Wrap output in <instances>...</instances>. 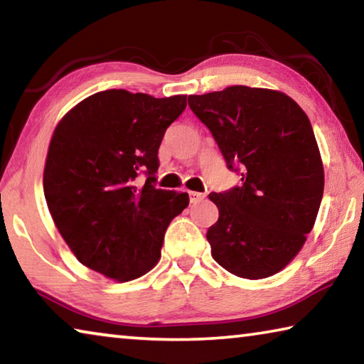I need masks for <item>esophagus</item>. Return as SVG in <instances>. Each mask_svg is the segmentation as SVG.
I'll return each mask as SVG.
<instances>
[{
    "label": "esophagus",
    "instance_id": "esophagus-1",
    "mask_svg": "<svg viewBox=\"0 0 364 364\" xmlns=\"http://www.w3.org/2000/svg\"><path fill=\"white\" fill-rule=\"evenodd\" d=\"M205 194L204 193H196V191H189V200L191 204H197V202H200L204 199Z\"/></svg>",
    "mask_w": 364,
    "mask_h": 364
}]
</instances>
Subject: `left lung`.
<instances>
[{"mask_svg": "<svg viewBox=\"0 0 364 364\" xmlns=\"http://www.w3.org/2000/svg\"><path fill=\"white\" fill-rule=\"evenodd\" d=\"M188 104L212 132L241 184L208 194L218 221L207 241L220 267L263 279L291 263L313 230L323 199L321 154L306 114L276 90L228 86Z\"/></svg>", "mask_w": 364, "mask_h": 364, "instance_id": "left-lung-1", "label": "left lung"}]
</instances>
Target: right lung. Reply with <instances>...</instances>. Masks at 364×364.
I'll return each mask as SVG.
<instances>
[{
	"label": "right lung",
	"mask_w": 364,
	"mask_h": 364,
	"mask_svg": "<svg viewBox=\"0 0 364 364\" xmlns=\"http://www.w3.org/2000/svg\"><path fill=\"white\" fill-rule=\"evenodd\" d=\"M186 109V95L154 97L106 90L54 128L43 189L54 225L85 267L119 282L156 267L165 231L188 193L157 189L159 147ZM148 180L139 187L136 178Z\"/></svg>",
	"instance_id": "1"
}]
</instances>
